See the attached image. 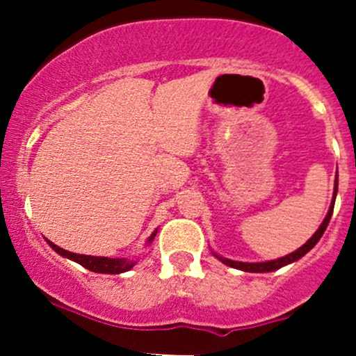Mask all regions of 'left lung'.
<instances>
[{
	"instance_id": "left-lung-1",
	"label": "left lung",
	"mask_w": 356,
	"mask_h": 356,
	"mask_svg": "<svg viewBox=\"0 0 356 356\" xmlns=\"http://www.w3.org/2000/svg\"><path fill=\"white\" fill-rule=\"evenodd\" d=\"M336 193H337V174H336V181H334V195H332L331 207H329V211H327V215H325L324 222H322L321 227L317 229V232H315V234L312 236V238L308 239V241L305 243L303 246L298 248L296 251H293V253L286 254V257H282V258H277V260L260 261V264H248V261H234V260H229V258L218 257V254H215V253H213V254H215V257H217L218 260H220L224 265H229V267L238 268V270H245V272H274V270H277V268L284 267V265L293 264V261L300 260L301 257H305V254H307L308 251L312 250V248L317 245L318 239L322 238V234H324V231H325V229H327L329 220H331V217H332L334 201H336Z\"/></svg>"
}]
</instances>
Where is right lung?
I'll return each instance as SVG.
<instances>
[{"label": "right lung", "mask_w": 356, "mask_h": 356, "mask_svg": "<svg viewBox=\"0 0 356 356\" xmlns=\"http://www.w3.org/2000/svg\"><path fill=\"white\" fill-rule=\"evenodd\" d=\"M156 231L149 236L148 239V245L155 239ZM48 241V239H46ZM48 245L53 248L58 254L62 257L68 258V260H74L77 264H81L82 267L88 268L91 272H98V274H122V272H127L131 270L132 267L136 265V261L127 260V258H108V257H91V254H77V253H72V251L63 250V248L53 245L51 241H48Z\"/></svg>", "instance_id": "1"}]
</instances>
